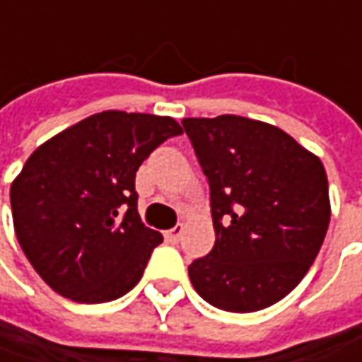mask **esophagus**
I'll return each mask as SVG.
<instances>
[{
	"mask_svg": "<svg viewBox=\"0 0 362 362\" xmlns=\"http://www.w3.org/2000/svg\"><path fill=\"white\" fill-rule=\"evenodd\" d=\"M182 233H184V227H182L180 223H178V225H176V227H174V228L165 230V233H164L165 241H170V243H178V241H180Z\"/></svg>",
	"mask_w": 362,
	"mask_h": 362,
	"instance_id": "obj_1",
	"label": "esophagus"
}]
</instances>
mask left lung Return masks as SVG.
Returning a JSON list of instances; mask_svg holds the SVG:
<instances>
[{"label": "left lung", "instance_id": "8db88e82", "mask_svg": "<svg viewBox=\"0 0 362 362\" xmlns=\"http://www.w3.org/2000/svg\"><path fill=\"white\" fill-rule=\"evenodd\" d=\"M211 188L216 241L188 265L202 300L257 312L308 274L330 223L322 162L274 125L237 117L182 121Z\"/></svg>", "mask_w": 362, "mask_h": 362}]
</instances>
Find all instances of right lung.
Here are the masks:
<instances>
[{
	"instance_id": "add662e5",
	"label": "right lung",
	"mask_w": 362,
	"mask_h": 362,
	"mask_svg": "<svg viewBox=\"0 0 362 362\" xmlns=\"http://www.w3.org/2000/svg\"><path fill=\"white\" fill-rule=\"evenodd\" d=\"M172 117L103 111L34 151L11 184L20 247L64 298L103 304L134 290L164 241L137 212L135 172L165 139Z\"/></svg>"
}]
</instances>
